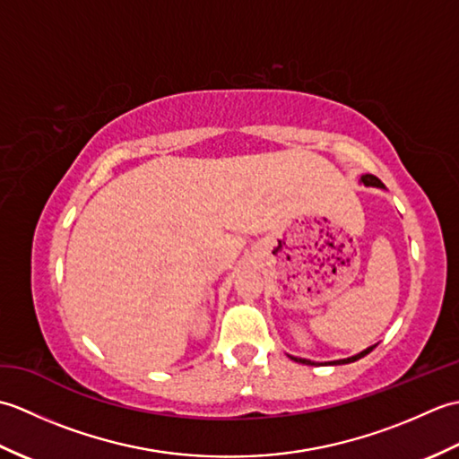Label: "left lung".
Masks as SVG:
<instances>
[{"instance_id": "8db88e82", "label": "left lung", "mask_w": 459, "mask_h": 459, "mask_svg": "<svg viewBox=\"0 0 459 459\" xmlns=\"http://www.w3.org/2000/svg\"><path fill=\"white\" fill-rule=\"evenodd\" d=\"M360 181H363L367 187H378V189H385V185H383V181H380L378 178H375V175H363V178H360ZM377 345H373V347H367L365 351H360V353H357V355H353V357H349V359H339V360H329V363H314V360H309V359H299V357H291L290 355V359L291 360H296V363H304V365H347V363H353V360H359L360 357H365V355H368L370 351H373Z\"/></svg>"}]
</instances>
